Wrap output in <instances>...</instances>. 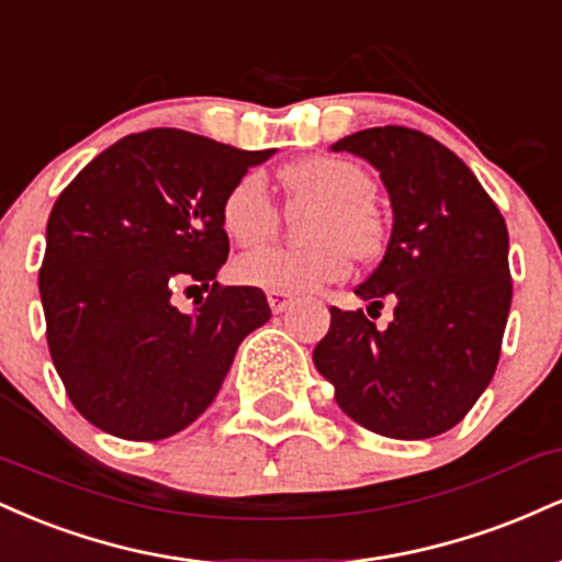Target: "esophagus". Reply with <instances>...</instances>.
I'll return each instance as SVG.
<instances>
[{
	"instance_id": "34e87169",
	"label": "esophagus",
	"mask_w": 562,
	"mask_h": 562,
	"mask_svg": "<svg viewBox=\"0 0 562 562\" xmlns=\"http://www.w3.org/2000/svg\"><path fill=\"white\" fill-rule=\"evenodd\" d=\"M267 301H269V306H272L274 314L288 312L290 303H293V299H290V295H285V293H269Z\"/></svg>"
}]
</instances>
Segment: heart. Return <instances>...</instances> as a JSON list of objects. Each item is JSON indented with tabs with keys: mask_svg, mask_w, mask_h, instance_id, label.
Instances as JSON below:
<instances>
[{
	"mask_svg": "<svg viewBox=\"0 0 562 562\" xmlns=\"http://www.w3.org/2000/svg\"><path fill=\"white\" fill-rule=\"evenodd\" d=\"M299 195L319 200L308 248H259L237 259L235 274L245 285L269 293L301 295L340 282L351 272V254L372 259L383 227L372 209L375 182L357 164L333 156H312L282 171ZM222 227L237 245H259L274 235L277 205L263 173L250 171L229 187L222 200Z\"/></svg>",
	"mask_w": 562,
	"mask_h": 562,
	"instance_id": "heart-1",
	"label": "heart"
}]
</instances>
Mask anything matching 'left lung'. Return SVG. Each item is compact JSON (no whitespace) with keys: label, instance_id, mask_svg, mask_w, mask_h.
Listing matches in <instances>:
<instances>
[{"label":"left lung","instance_id":"left-lung-1","mask_svg":"<svg viewBox=\"0 0 562 562\" xmlns=\"http://www.w3.org/2000/svg\"><path fill=\"white\" fill-rule=\"evenodd\" d=\"M333 150L375 166L389 190V248L357 295L370 308L391 299L393 319L378 330L362 308L333 306L314 367L362 428L438 436L468 415L499 362L513 301L507 224L475 173L428 134L375 126Z\"/></svg>","mask_w":562,"mask_h":562}]
</instances>
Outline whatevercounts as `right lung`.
Wrapping results in <instances>:
<instances>
[{
	"label": "right lung",
	"instance_id": "1",
	"mask_svg": "<svg viewBox=\"0 0 562 562\" xmlns=\"http://www.w3.org/2000/svg\"><path fill=\"white\" fill-rule=\"evenodd\" d=\"M274 150H237L182 128L128 134L60 192L38 293L57 375L105 434L160 441L195 423L237 346L272 317L259 288H222V200ZM209 289L179 313L173 289Z\"/></svg>",
	"mask_w": 562,
	"mask_h": 562
}]
</instances>
